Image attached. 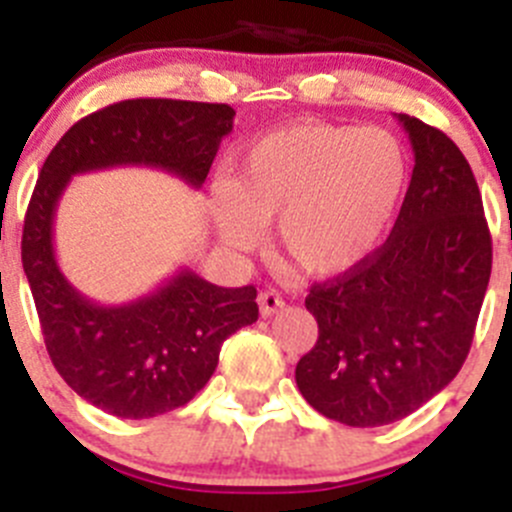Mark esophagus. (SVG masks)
<instances>
[{"label":"esophagus","instance_id":"34e87169","mask_svg":"<svg viewBox=\"0 0 512 512\" xmlns=\"http://www.w3.org/2000/svg\"><path fill=\"white\" fill-rule=\"evenodd\" d=\"M284 307V300L282 295H279L277 289H264L259 295V310L264 318H269V315H274L277 310H282Z\"/></svg>","mask_w":512,"mask_h":512}]
</instances>
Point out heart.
<instances>
[{
	"instance_id": "1",
	"label": "heart",
	"mask_w": 512,
	"mask_h": 512,
	"mask_svg": "<svg viewBox=\"0 0 512 512\" xmlns=\"http://www.w3.org/2000/svg\"><path fill=\"white\" fill-rule=\"evenodd\" d=\"M410 184L408 148L392 130L305 122L243 153L212 197L220 235L253 248L277 223L279 253L310 277H338L377 251Z\"/></svg>"
}]
</instances>
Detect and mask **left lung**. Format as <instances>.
I'll return each instance as SVG.
<instances>
[{
  "label": "left lung",
  "instance_id": "left-lung-1",
  "mask_svg": "<svg viewBox=\"0 0 512 512\" xmlns=\"http://www.w3.org/2000/svg\"><path fill=\"white\" fill-rule=\"evenodd\" d=\"M415 166L390 238L356 269L312 284L318 341L297 361L302 397L354 428L415 413L459 374L492 271L477 179L441 130L397 115Z\"/></svg>",
  "mask_w": 512,
  "mask_h": 512
}]
</instances>
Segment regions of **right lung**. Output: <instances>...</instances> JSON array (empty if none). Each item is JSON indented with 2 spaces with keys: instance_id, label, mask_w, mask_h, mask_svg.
<instances>
[{
  "instance_id": "right-lung-1",
  "label": "right lung",
  "mask_w": 512,
  "mask_h": 512,
  "mask_svg": "<svg viewBox=\"0 0 512 512\" xmlns=\"http://www.w3.org/2000/svg\"><path fill=\"white\" fill-rule=\"evenodd\" d=\"M233 117L228 104L125 99L71 125L40 169L22 228V269L53 366L104 413L140 420L187 405L215 372L225 338L259 318L256 287H217L179 269L140 300L97 305L58 269V200L71 176L112 166L164 169L200 189Z\"/></svg>"
}]
</instances>
